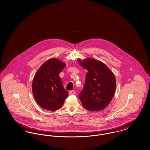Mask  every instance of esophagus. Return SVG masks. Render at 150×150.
Segmentation results:
<instances>
[{
  "mask_svg": "<svg viewBox=\"0 0 150 150\" xmlns=\"http://www.w3.org/2000/svg\"><path fill=\"white\" fill-rule=\"evenodd\" d=\"M69 95H74L76 94V91L74 90H71L69 91Z\"/></svg>",
  "mask_w": 150,
  "mask_h": 150,
  "instance_id": "esophagus-1",
  "label": "esophagus"
}]
</instances>
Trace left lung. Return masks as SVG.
I'll list each match as a JSON object with an SVG mask.
<instances>
[{
	"label": "left lung",
	"instance_id": "8db88e82",
	"mask_svg": "<svg viewBox=\"0 0 150 150\" xmlns=\"http://www.w3.org/2000/svg\"><path fill=\"white\" fill-rule=\"evenodd\" d=\"M80 65L88 70L85 83L79 94L84 108L91 111L104 109L112 99L116 88L113 73L100 61L88 58L80 61Z\"/></svg>",
	"mask_w": 150,
	"mask_h": 150
}]
</instances>
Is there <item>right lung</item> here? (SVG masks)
<instances>
[{
	"label": "right lung",
	"mask_w": 150,
	"mask_h": 150,
	"mask_svg": "<svg viewBox=\"0 0 150 150\" xmlns=\"http://www.w3.org/2000/svg\"><path fill=\"white\" fill-rule=\"evenodd\" d=\"M65 64L56 59L45 61L36 72L32 82L33 95L44 109H60L69 93L63 86L59 73Z\"/></svg>",
	"instance_id": "1"
}]
</instances>
